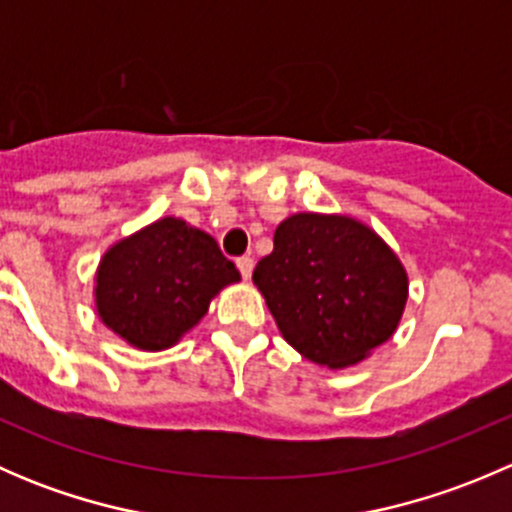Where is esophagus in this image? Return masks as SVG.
<instances>
[{"label":"esophagus","mask_w":512,"mask_h":512,"mask_svg":"<svg viewBox=\"0 0 512 512\" xmlns=\"http://www.w3.org/2000/svg\"><path fill=\"white\" fill-rule=\"evenodd\" d=\"M252 267H255V260H252L250 255H245V257H237V270H240V275L245 277V280H250V275H252Z\"/></svg>","instance_id":"34e87169"}]
</instances>
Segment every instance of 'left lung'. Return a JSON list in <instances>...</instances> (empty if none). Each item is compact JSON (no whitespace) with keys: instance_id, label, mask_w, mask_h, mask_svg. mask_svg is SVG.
I'll return each instance as SVG.
<instances>
[{"instance_id":"8db88e82","label":"left lung","mask_w":512,"mask_h":512,"mask_svg":"<svg viewBox=\"0 0 512 512\" xmlns=\"http://www.w3.org/2000/svg\"><path fill=\"white\" fill-rule=\"evenodd\" d=\"M252 282L282 337L329 369L352 366L389 342L409 297V277L394 250L347 215L287 218Z\"/></svg>"}]
</instances>
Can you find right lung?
I'll list each match as a JSON object with an SVG mask.
<instances>
[{
  "label": "right lung",
  "instance_id": "add662e5",
  "mask_svg": "<svg viewBox=\"0 0 512 512\" xmlns=\"http://www.w3.org/2000/svg\"><path fill=\"white\" fill-rule=\"evenodd\" d=\"M240 272L208 232L163 218L116 242L96 272V309L111 332L143 352L168 349L205 317Z\"/></svg>",
  "mask_w": 512,
  "mask_h": 512
}]
</instances>
